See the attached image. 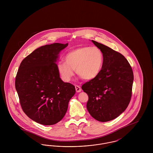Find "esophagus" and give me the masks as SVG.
Segmentation results:
<instances>
[{"instance_id":"34e87169","label":"esophagus","mask_w":153,"mask_h":153,"mask_svg":"<svg viewBox=\"0 0 153 153\" xmlns=\"http://www.w3.org/2000/svg\"><path fill=\"white\" fill-rule=\"evenodd\" d=\"M75 88H76V91L77 92H80L81 91V89L79 85H76Z\"/></svg>"}]
</instances>
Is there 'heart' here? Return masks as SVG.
I'll list each match as a JSON object with an SVG mask.
<instances>
[{
    "label": "heart",
    "instance_id": "obj_1",
    "mask_svg": "<svg viewBox=\"0 0 153 153\" xmlns=\"http://www.w3.org/2000/svg\"><path fill=\"white\" fill-rule=\"evenodd\" d=\"M65 62L59 61L57 69L61 79L71 81L76 69V73L85 80L95 79L102 70L104 55L96 46H82L69 52L65 57Z\"/></svg>",
    "mask_w": 153,
    "mask_h": 153
}]
</instances>
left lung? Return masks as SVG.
I'll return each mask as SVG.
<instances>
[{"label": "left lung", "instance_id": "1", "mask_svg": "<svg viewBox=\"0 0 153 153\" xmlns=\"http://www.w3.org/2000/svg\"><path fill=\"white\" fill-rule=\"evenodd\" d=\"M92 42L103 53V65L99 75L81 88L88 95L87 108L90 115L105 122L117 118L128 107L134 74L131 65L122 54L94 40Z\"/></svg>", "mask_w": 153, "mask_h": 153}]
</instances>
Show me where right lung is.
<instances>
[{
    "label": "right lung",
    "mask_w": 153,
    "mask_h": 153,
    "mask_svg": "<svg viewBox=\"0 0 153 153\" xmlns=\"http://www.w3.org/2000/svg\"><path fill=\"white\" fill-rule=\"evenodd\" d=\"M68 44L42 46L22 60L15 88L22 110L33 120L45 126L56 124L65 115L74 86L59 77L56 62Z\"/></svg>",
    "instance_id": "obj_1"
}]
</instances>
